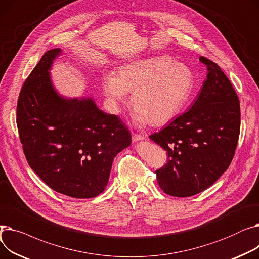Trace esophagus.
Wrapping results in <instances>:
<instances>
[{"label": "esophagus", "instance_id": "obj_1", "mask_svg": "<svg viewBox=\"0 0 259 259\" xmlns=\"http://www.w3.org/2000/svg\"><path fill=\"white\" fill-rule=\"evenodd\" d=\"M132 140L133 142H139V141H143L145 140V137L142 134H139V133H132Z\"/></svg>", "mask_w": 259, "mask_h": 259}]
</instances>
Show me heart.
<instances>
[{
	"instance_id": "obj_1",
	"label": "heart",
	"mask_w": 259,
	"mask_h": 259,
	"mask_svg": "<svg viewBox=\"0 0 259 259\" xmlns=\"http://www.w3.org/2000/svg\"><path fill=\"white\" fill-rule=\"evenodd\" d=\"M194 86V75L182 63L169 57H158L126 65L118 77L108 74L104 92L115 108L126 101L127 92L133 93L131 106L138 120L160 126L178 115Z\"/></svg>"
}]
</instances>
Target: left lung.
I'll return each instance as SVG.
<instances>
[{"mask_svg": "<svg viewBox=\"0 0 259 259\" xmlns=\"http://www.w3.org/2000/svg\"><path fill=\"white\" fill-rule=\"evenodd\" d=\"M209 73L188 111L151 134L165 149L167 164L155 171L159 188L176 197L195 195L212 186L232 161L240 131L239 99L221 67L206 57Z\"/></svg>", "mask_w": 259, "mask_h": 259, "instance_id": "left-lung-1", "label": "left lung"}]
</instances>
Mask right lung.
Wrapping results in <instances>:
<instances>
[{
  "label": "right lung",
  "mask_w": 259,
  "mask_h": 259,
  "mask_svg": "<svg viewBox=\"0 0 259 259\" xmlns=\"http://www.w3.org/2000/svg\"><path fill=\"white\" fill-rule=\"evenodd\" d=\"M61 49L44 53L24 81L17 105V126L25 157L48 187L74 198L102 193L115 155L131 144L117 115L91 99L65 100L53 90L49 68Z\"/></svg>",
  "instance_id": "obj_1"
}]
</instances>
